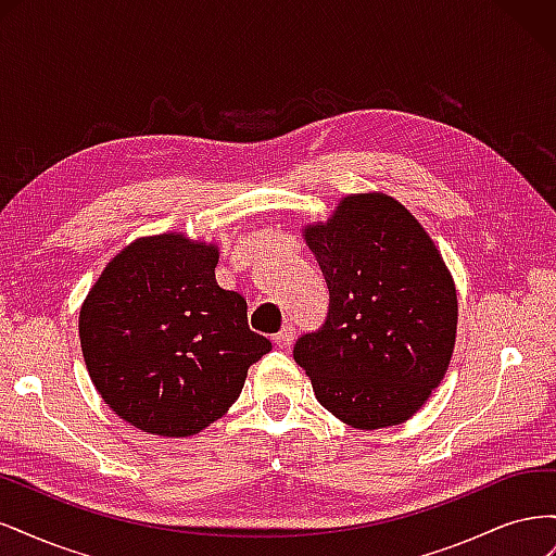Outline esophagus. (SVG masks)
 <instances>
[{"label": "esophagus", "mask_w": 556, "mask_h": 556, "mask_svg": "<svg viewBox=\"0 0 556 556\" xmlns=\"http://www.w3.org/2000/svg\"><path fill=\"white\" fill-rule=\"evenodd\" d=\"M294 341V327L292 325H285L276 336H274V343L278 348H290Z\"/></svg>", "instance_id": "obj_1"}]
</instances>
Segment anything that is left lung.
Returning a JSON list of instances; mask_svg holds the SVG:
<instances>
[{"label":"left lung","mask_w":556,"mask_h":556,"mask_svg":"<svg viewBox=\"0 0 556 556\" xmlns=\"http://www.w3.org/2000/svg\"><path fill=\"white\" fill-rule=\"evenodd\" d=\"M329 288L325 325L294 362L331 415L355 429L406 422L443 380L457 290L429 233L396 199L350 194L304 229Z\"/></svg>","instance_id":"obj_1"}]
</instances>
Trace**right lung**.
Instances as JSON below:
<instances>
[{
	"label": "right lung",
	"instance_id": "1",
	"mask_svg": "<svg viewBox=\"0 0 556 556\" xmlns=\"http://www.w3.org/2000/svg\"><path fill=\"white\" fill-rule=\"evenodd\" d=\"M217 248L160 233L129 243L83 301L78 333L97 392L125 422L185 439L239 399L271 341L248 304L215 282Z\"/></svg>",
	"mask_w": 556,
	"mask_h": 556
}]
</instances>
